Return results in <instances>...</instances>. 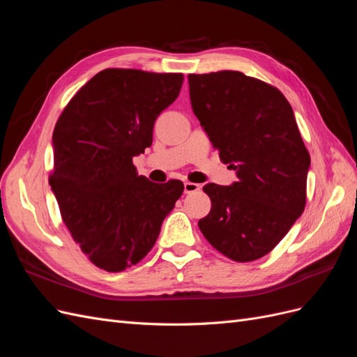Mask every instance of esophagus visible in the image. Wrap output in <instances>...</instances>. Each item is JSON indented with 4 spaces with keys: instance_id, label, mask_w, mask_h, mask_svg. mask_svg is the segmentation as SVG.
I'll use <instances>...</instances> for the list:
<instances>
[{
    "instance_id": "esophagus-1",
    "label": "esophagus",
    "mask_w": 357,
    "mask_h": 357,
    "mask_svg": "<svg viewBox=\"0 0 357 357\" xmlns=\"http://www.w3.org/2000/svg\"><path fill=\"white\" fill-rule=\"evenodd\" d=\"M199 185L198 183H192V181H186L185 183V193H192V192H197L199 190Z\"/></svg>"
}]
</instances>
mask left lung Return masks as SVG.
I'll list each match as a JSON object with an SVG mask.
<instances>
[{
    "label": "left lung",
    "instance_id": "left-lung-1",
    "mask_svg": "<svg viewBox=\"0 0 357 357\" xmlns=\"http://www.w3.org/2000/svg\"><path fill=\"white\" fill-rule=\"evenodd\" d=\"M192 110L234 169L229 186L208 183L207 241L235 262L265 256L304 211L310 155L295 114L274 86L240 71L189 74Z\"/></svg>",
    "mask_w": 357,
    "mask_h": 357
}]
</instances>
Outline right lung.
<instances>
[{
  "instance_id": "add662e5",
  "label": "right lung",
  "mask_w": 357,
  "mask_h": 357,
  "mask_svg": "<svg viewBox=\"0 0 357 357\" xmlns=\"http://www.w3.org/2000/svg\"><path fill=\"white\" fill-rule=\"evenodd\" d=\"M183 74L109 68L73 96L53 131L49 178L62 220L89 261L123 271L152 250L183 183L149 181L132 158L152 146L158 116L176 101Z\"/></svg>"
}]
</instances>
